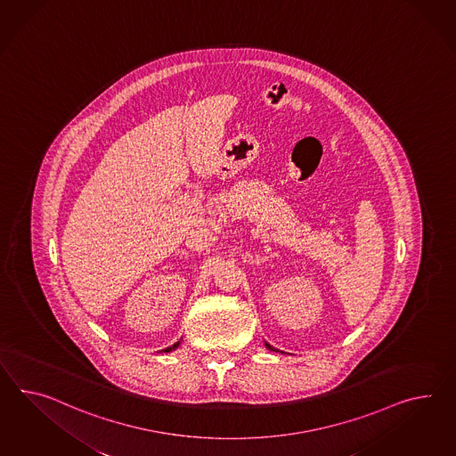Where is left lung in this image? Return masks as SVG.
<instances>
[{
    "mask_svg": "<svg viewBox=\"0 0 456 456\" xmlns=\"http://www.w3.org/2000/svg\"><path fill=\"white\" fill-rule=\"evenodd\" d=\"M266 347H268V349H273V347H271V346H269V344H266Z\"/></svg>",
    "mask_w": 456,
    "mask_h": 456,
    "instance_id": "1",
    "label": "left lung"
}]
</instances>
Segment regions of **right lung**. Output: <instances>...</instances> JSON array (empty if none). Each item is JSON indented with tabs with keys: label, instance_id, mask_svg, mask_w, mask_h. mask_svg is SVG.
<instances>
[{
	"label": "right lung",
	"instance_id": "add662e5",
	"mask_svg": "<svg viewBox=\"0 0 456 456\" xmlns=\"http://www.w3.org/2000/svg\"><path fill=\"white\" fill-rule=\"evenodd\" d=\"M175 347H178V342H176V344H174V346H172V347H167V349H165V352L174 351V349H175Z\"/></svg>",
	"mask_w": 456,
	"mask_h": 456
}]
</instances>
